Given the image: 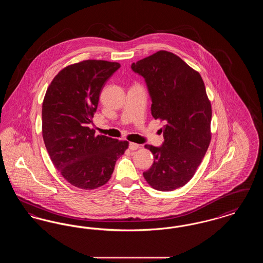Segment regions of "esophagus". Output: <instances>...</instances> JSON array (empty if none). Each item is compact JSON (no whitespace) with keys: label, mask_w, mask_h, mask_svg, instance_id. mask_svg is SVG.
<instances>
[{"label":"esophagus","mask_w":263,"mask_h":263,"mask_svg":"<svg viewBox=\"0 0 263 263\" xmlns=\"http://www.w3.org/2000/svg\"><path fill=\"white\" fill-rule=\"evenodd\" d=\"M139 148V145L136 143H129V149L131 151L137 150Z\"/></svg>","instance_id":"esophagus-1"}]
</instances>
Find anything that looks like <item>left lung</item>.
<instances>
[{
  "mask_svg": "<svg viewBox=\"0 0 263 263\" xmlns=\"http://www.w3.org/2000/svg\"><path fill=\"white\" fill-rule=\"evenodd\" d=\"M131 69L145 79L155 119L164 121L163 145L145 147L154 163L143 175L151 186L172 191L193 177L211 141V103L200 74L174 53L158 51Z\"/></svg>",
  "mask_w": 263,
  "mask_h": 263,
  "instance_id": "8db88e82",
  "label": "left lung"
}]
</instances>
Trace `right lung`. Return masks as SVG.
Here are the masks:
<instances>
[{"label": "right lung", "mask_w": 263, "mask_h": 263, "mask_svg": "<svg viewBox=\"0 0 263 263\" xmlns=\"http://www.w3.org/2000/svg\"><path fill=\"white\" fill-rule=\"evenodd\" d=\"M120 64L102 60L76 63L60 71L42 103V136L51 161L76 187L95 189L111 177L127 141L96 135L90 129L100 92Z\"/></svg>", "instance_id": "right-lung-1"}]
</instances>
